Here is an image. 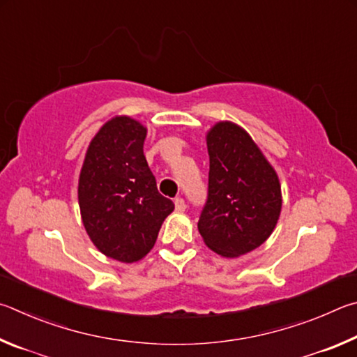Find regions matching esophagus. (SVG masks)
<instances>
[{
	"instance_id": "esophagus-1",
	"label": "esophagus",
	"mask_w": 357,
	"mask_h": 357,
	"mask_svg": "<svg viewBox=\"0 0 357 357\" xmlns=\"http://www.w3.org/2000/svg\"><path fill=\"white\" fill-rule=\"evenodd\" d=\"M174 204H175V210L180 211V213H183V211L186 210V204L182 197H175Z\"/></svg>"
}]
</instances>
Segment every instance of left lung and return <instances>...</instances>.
I'll use <instances>...</instances> for the list:
<instances>
[{
	"label": "left lung",
	"instance_id": "1",
	"mask_svg": "<svg viewBox=\"0 0 357 357\" xmlns=\"http://www.w3.org/2000/svg\"><path fill=\"white\" fill-rule=\"evenodd\" d=\"M208 197L197 229L222 257H240L268 240L276 227L282 195L274 167L245 128L218 122L207 133Z\"/></svg>",
	"mask_w": 357,
	"mask_h": 357
}]
</instances>
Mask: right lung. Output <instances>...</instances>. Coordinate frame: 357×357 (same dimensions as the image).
Wrapping results in <instances>:
<instances>
[{
  "instance_id": "add662e5",
  "label": "right lung",
  "mask_w": 357,
  "mask_h": 357,
  "mask_svg": "<svg viewBox=\"0 0 357 357\" xmlns=\"http://www.w3.org/2000/svg\"><path fill=\"white\" fill-rule=\"evenodd\" d=\"M147 128L116 116L93 136L78 182L81 220L100 252L123 264L153 248L174 202L161 196L144 156Z\"/></svg>"
}]
</instances>
